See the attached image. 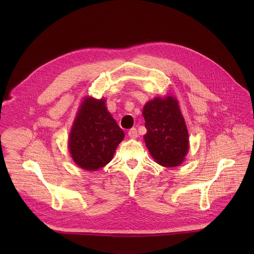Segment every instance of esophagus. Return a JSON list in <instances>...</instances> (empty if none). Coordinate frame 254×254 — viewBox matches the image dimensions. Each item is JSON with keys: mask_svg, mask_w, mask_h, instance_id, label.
Wrapping results in <instances>:
<instances>
[{"mask_svg": "<svg viewBox=\"0 0 254 254\" xmlns=\"http://www.w3.org/2000/svg\"><path fill=\"white\" fill-rule=\"evenodd\" d=\"M127 135H128V137L129 138H137L138 137V130H137V128H130L129 130H128V132H127Z\"/></svg>", "mask_w": 254, "mask_h": 254, "instance_id": "34e87169", "label": "esophagus"}]
</instances>
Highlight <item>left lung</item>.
Listing matches in <instances>:
<instances>
[{
  "label": "left lung",
  "instance_id": "8db88e82",
  "mask_svg": "<svg viewBox=\"0 0 254 254\" xmlns=\"http://www.w3.org/2000/svg\"><path fill=\"white\" fill-rule=\"evenodd\" d=\"M147 134L146 146L156 163L164 167L180 165L189 151V132L177 100L155 98L144 106Z\"/></svg>",
  "mask_w": 254,
  "mask_h": 254
}]
</instances>
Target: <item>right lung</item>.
<instances>
[{
    "label": "right lung",
    "mask_w": 254,
    "mask_h": 254,
    "mask_svg": "<svg viewBox=\"0 0 254 254\" xmlns=\"http://www.w3.org/2000/svg\"><path fill=\"white\" fill-rule=\"evenodd\" d=\"M125 134L107 111L104 100L87 98L77 114L69 138L73 161L84 170L108 164Z\"/></svg>",
    "instance_id": "add662e5"
}]
</instances>
